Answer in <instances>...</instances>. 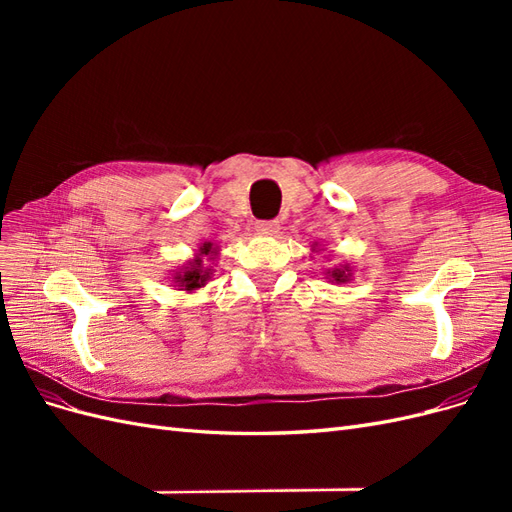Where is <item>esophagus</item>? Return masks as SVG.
Listing matches in <instances>:
<instances>
[{
    "mask_svg": "<svg viewBox=\"0 0 512 512\" xmlns=\"http://www.w3.org/2000/svg\"><path fill=\"white\" fill-rule=\"evenodd\" d=\"M254 230L258 232V235H275V232L280 230V224H277L275 220H258L254 224Z\"/></svg>",
    "mask_w": 512,
    "mask_h": 512,
    "instance_id": "34e87169",
    "label": "esophagus"
}]
</instances>
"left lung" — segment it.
I'll return each mask as SVG.
<instances>
[{
  "label": "left lung",
  "instance_id": "left-lung-1",
  "mask_svg": "<svg viewBox=\"0 0 512 512\" xmlns=\"http://www.w3.org/2000/svg\"><path fill=\"white\" fill-rule=\"evenodd\" d=\"M312 252H320L318 243L312 245ZM352 275H354V271L350 267V262H346V265H339V267L324 271V280H329L331 284H348L352 280Z\"/></svg>",
  "mask_w": 512,
  "mask_h": 512
}]
</instances>
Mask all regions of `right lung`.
<instances>
[{
    "mask_svg": "<svg viewBox=\"0 0 512 512\" xmlns=\"http://www.w3.org/2000/svg\"><path fill=\"white\" fill-rule=\"evenodd\" d=\"M220 254V245H215L211 241L200 243L196 254L183 262V267H179L173 275V282L177 290L185 292H194L198 288H205L207 282H211L213 277V262Z\"/></svg>",
    "mask_w": 512,
    "mask_h": 512,
    "instance_id": "add662e5",
    "label": "right lung"
}]
</instances>
